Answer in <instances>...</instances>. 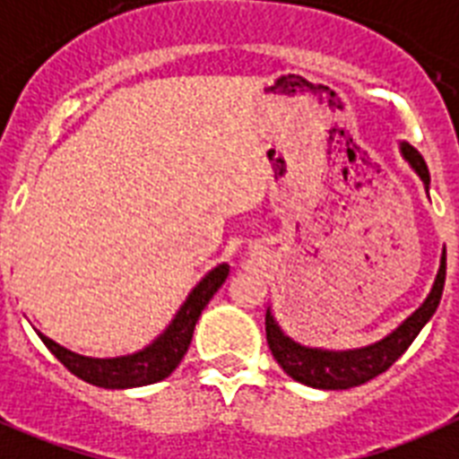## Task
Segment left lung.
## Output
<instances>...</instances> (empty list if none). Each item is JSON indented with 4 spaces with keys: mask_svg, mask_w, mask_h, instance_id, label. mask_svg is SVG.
I'll use <instances>...</instances> for the list:
<instances>
[{
    "mask_svg": "<svg viewBox=\"0 0 459 459\" xmlns=\"http://www.w3.org/2000/svg\"><path fill=\"white\" fill-rule=\"evenodd\" d=\"M402 153L408 160V165L418 172L425 188L429 191V170L427 163L422 160L413 146L402 142ZM446 282V249L441 254V265H438L437 280L432 284V291L425 299V303L415 310L411 317H406L402 325L396 326L392 333L383 341L367 345V348L357 350H322V348H306L301 342L291 341L284 336V331L277 326L273 317L271 307L265 310V341L271 348L275 361L282 367L287 376L303 383L307 387H317V390H348L357 385L368 383L371 378L380 376L383 371L394 364L399 357L408 350V345L415 341L422 326L429 322L437 313L441 294H444Z\"/></svg>",
    "mask_w": 459,
    "mask_h": 459,
    "instance_id": "left-lung-1",
    "label": "left lung"
}]
</instances>
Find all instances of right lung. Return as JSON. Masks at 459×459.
Here are the masks:
<instances>
[{
    "label": "right lung",
    "mask_w": 459,
    "mask_h": 459,
    "mask_svg": "<svg viewBox=\"0 0 459 459\" xmlns=\"http://www.w3.org/2000/svg\"><path fill=\"white\" fill-rule=\"evenodd\" d=\"M226 277H229V264H219L217 268H212L195 284L194 291L186 296V301L177 310L168 329L156 341L149 342L146 348H142L140 352L98 359V357H83V354H76L63 345H57L41 331H37V336L44 341L46 348L56 354L57 361L65 368H69L76 378L86 380L91 385L107 387V390H128V387L158 383V380L168 378L179 367V361L191 345L200 313L205 310L212 296L217 294V289L226 282Z\"/></svg>",
    "instance_id": "1"
}]
</instances>
